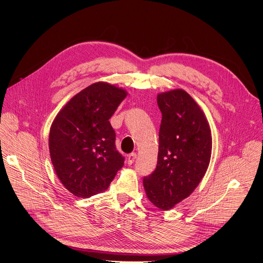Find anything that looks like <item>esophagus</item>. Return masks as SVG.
<instances>
[{
  "instance_id": "34e87169",
  "label": "esophagus",
  "mask_w": 263,
  "mask_h": 263,
  "mask_svg": "<svg viewBox=\"0 0 263 263\" xmlns=\"http://www.w3.org/2000/svg\"><path fill=\"white\" fill-rule=\"evenodd\" d=\"M135 158H136V154L135 153H131V154H129L128 155V164L129 165H131L133 162H134V160H135Z\"/></svg>"
}]
</instances>
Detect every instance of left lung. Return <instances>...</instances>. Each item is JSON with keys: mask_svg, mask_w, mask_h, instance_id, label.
Wrapping results in <instances>:
<instances>
[{"mask_svg": "<svg viewBox=\"0 0 263 263\" xmlns=\"http://www.w3.org/2000/svg\"><path fill=\"white\" fill-rule=\"evenodd\" d=\"M162 114L155 171L143 178L147 199L170 210L190 197L208 168L212 136L198 103L183 89L158 93Z\"/></svg>", "mask_w": 263, "mask_h": 263, "instance_id": "obj_1", "label": "left lung"}]
</instances>
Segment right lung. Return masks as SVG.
<instances>
[{
	"label": "right lung",
	"mask_w": 263,
	"mask_h": 263,
	"mask_svg": "<svg viewBox=\"0 0 263 263\" xmlns=\"http://www.w3.org/2000/svg\"><path fill=\"white\" fill-rule=\"evenodd\" d=\"M127 95L122 87L96 82L73 96L53 121L51 160L58 179L73 196L89 198L105 192L123 167L109 119Z\"/></svg>",
	"instance_id": "1"
}]
</instances>
